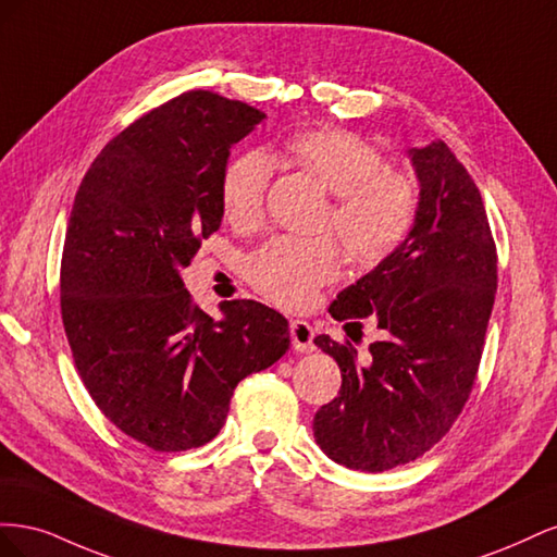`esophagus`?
Wrapping results in <instances>:
<instances>
[{
  "label": "esophagus",
  "mask_w": 557,
  "mask_h": 557,
  "mask_svg": "<svg viewBox=\"0 0 557 557\" xmlns=\"http://www.w3.org/2000/svg\"><path fill=\"white\" fill-rule=\"evenodd\" d=\"M290 339L293 348L299 352H309L313 350V327L307 323V320H290Z\"/></svg>",
  "instance_id": "obj_1"
}]
</instances>
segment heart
Returning a JSON list of instances; mask_svg holds the SVG:
<instances>
[{
  "instance_id": "obj_1",
  "label": "heart",
  "mask_w": 557,
  "mask_h": 557,
  "mask_svg": "<svg viewBox=\"0 0 557 557\" xmlns=\"http://www.w3.org/2000/svg\"><path fill=\"white\" fill-rule=\"evenodd\" d=\"M288 156L334 195L323 218L352 264L374 269L407 244L418 221L420 190L409 172L387 166L381 150L344 129H305L288 139ZM272 158L246 150L221 176V207L239 227L256 225L264 211ZM339 248L327 237H274L246 262V278L283 309L309 307L320 285L339 276Z\"/></svg>"
}]
</instances>
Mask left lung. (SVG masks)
Masks as SVG:
<instances>
[{"mask_svg":"<svg viewBox=\"0 0 557 557\" xmlns=\"http://www.w3.org/2000/svg\"><path fill=\"white\" fill-rule=\"evenodd\" d=\"M418 221L391 260L336 295L330 313L383 339H313L342 369V387L313 416L330 460L385 471L425 455L453 428L474 387L497 290V248L474 178L444 141L413 148ZM352 339V336H350Z\"/></svg>","mask_w":557,"mask_h":557,"instance_id":"8db88e82","label":"left lung"}]
</instances>
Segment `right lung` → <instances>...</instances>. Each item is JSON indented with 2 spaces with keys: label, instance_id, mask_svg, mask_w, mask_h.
Instances as JSON below:
<instances>
[{
  "label": "right lung",
  "instance_id": "obj_1",
  "mask_svg": "<svg viewBox=\"0 0 557 557\" xmlns=\"http://www.w3.org/2000/svg\"><path fill=\"white\" fill-rule=\"evenodd\" d=\"M262 117L183 92L113 137L78 185L60 267L66 342L99 411L153 450L209 444L237 383L290 346L278 311L232 299L213 320L178 274L221 227L230 148Z\"/></svg>",
  "mask_w": 557,
  "mask_h": 557
}]
</instances>
